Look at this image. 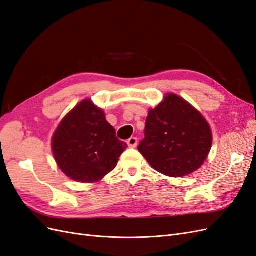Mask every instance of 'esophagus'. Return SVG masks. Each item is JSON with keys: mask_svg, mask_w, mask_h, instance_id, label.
I'll use <instances>...</instances> for the list:
<instances>
[{"mask_svg": "<svg viewBox=\"0 0 256 256\" xmlns=\"http://www.w3.org/2000/svg\"><path fill=\"white\" fill-rule=\"evenodd\" d=\"M127 143H128V146L130 147V148H134V147H136V145H138V138H130Z\"/></svg>", "mask_w": 256, "mask_h": 256, "instance_id": "obj_1", "label": "esophagus"}]
</instances>
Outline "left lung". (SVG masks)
I'll return each instance as SVG.
<instances>
[{
  "label": "left lung",
  "mask_w": 256,
  "mask_h": 256,
  "mask_svg": "<svg viewBox=\"0 0 256 256\" xmlns=\"http://www.w3.org/2000/svg\"><path fill=\"white\" fill-rule=\"evenodd\" d=\"M138 150L156 171L171 177L196 172L212 148L209 124L194 106L175 94L150 109Z\"/></svg>",
  "instance_id": "8db88e82"
}]
</instances>
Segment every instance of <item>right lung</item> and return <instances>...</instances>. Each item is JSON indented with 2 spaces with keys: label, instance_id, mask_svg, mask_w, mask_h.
<instances>
[{
  "label": "right lung",
  "instance_id": "right-lung-1",
  "mask_svg": "<svg viewBox=\"0 0 256 256\" xmlns=\"http://www.w3.org/2000/svg\"><path fill=\"white\" fill-rule=\"evenodd\" d=\"M127 148L106 115L85 99L60 122L52 136V150L58 168L80 182H97L115 168Z\"/></svg>",
  "mask_w": 256,
  "mask_h": 256
}]
</instances>
